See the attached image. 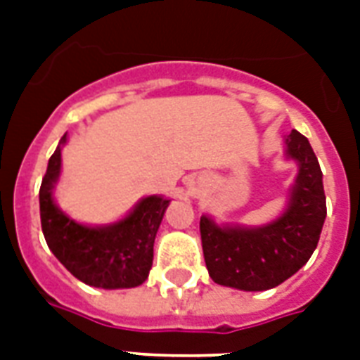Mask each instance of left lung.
Segmentation results:
<instances>
[{"mask_svg":"<svg viewBox=\"0 0 360 360\" xmlns=\"http://www.w3.org/2000/svg\"><path fill=\"white\" fill-rule=\"evenodd\" d=\"M285 155L299 162L285 213L263 228H220L200 219L209 276L245 291L271 290L295 274L318 246L327 217L321 168L301 132L285 138Z\"/></svg>","mask_w":360,"mask_h":360,"instance_id":"8db88e82","label":"left lung"}]
</instances>
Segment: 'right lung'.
I'll use <instances>...</instances> for the list:
<instances>
[{
  "label": "right lung",
  "mask_w": 360,
  "mask_h": 360,
  "mask_svg": "<svg viewBox=\"0 0 360 360\" xmlns=\"http://www.w3.org/2000/svg\"><path fill=\"white\" fill-rule=\"evenodd\" d=\"M65 141L67 134L48 160L39 191L41 226L48 248L67 271L87 285L117 290L143 284L153 265V245L169 200L160 196L143 198L134 211L117 224L104 228L78 224L56 207L52 198L53 183L61 169V146Z\"/></svg>",
  "instance_id": "add662e5"
}]
</instances>
